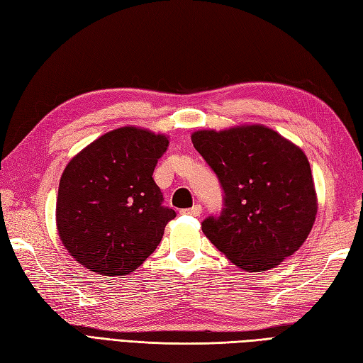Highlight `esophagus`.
<instances>
[{
    "instance_id": "obj_1",
    "label": "esophagus",
    "mask_w": 363,
    "mask_h": 363,
    "mask_svg": "<svg viewBox=\"0 0 363 363\" xmlns=\"http://www.w3.org/2000/svg\"><path fill=\"white\" fill-rule=\"evenodd\" d=\"M201 212H203V207L199 206V204H195V206H191L190 209H184L182 211V213L191 215V217H199V215H201Z\"/></svg>"
}]
</instances>
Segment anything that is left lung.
<instances>
[{
  "label": "left lung",
  "instance_id": "8db88e82",
  "mask_svg": "<svg viewBox=\"0 0 363 363\" xmlns=\"http://www.w3.org/2000/svg\"><path fill=\"white\" fill-rule=\"evenodd\" d=\"M191 142L225 191L221 213L203 221L206 237L251 273L274 268L298 251L318 209L303 150L262 125L196 130Z\"/></svg>",
  "mask_w": 363,
  "mask_h": 363
}]
</instances>
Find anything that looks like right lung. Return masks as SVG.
Returning <instances> with one entry per match:
<instances>
[{"mask_svg": "<svg viewBox=\"0 0 363 363\" xmlns=\"http://www.w3.org/2000/svg\"><path fill=\"white\" fill-rule=\"evenodd\" d=\"M168 137L125 126L68 162L59 182L56 225L67 251L103 276H125L148 259L173 209L152 179Z\"/></svg>", "mask_w": 363, "mask_h": 363, "instance_id": "1", "label": "right lung"}]
</instances>
